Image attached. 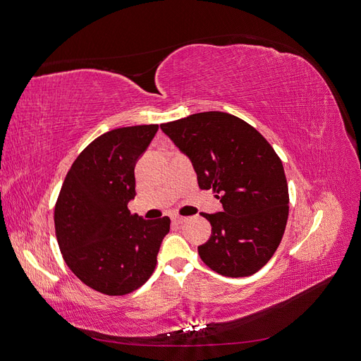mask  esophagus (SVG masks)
<instances>
[{
    "label": "esophagus",
    "instance_id": "obj_1",
    "mask_svg": "<svg viewBox=\"0 0 361 361\" xmlns=\"http://www.w3.org/2000/svg\"><path fill=\"white\" fill-rule=\"evenodd\" d=\"M171 220H173V223H174V224H183L185 221H187V218H185V216H180V215H174V216L171 218Z\"/></svg>",
    "mask_w": 361,
    "mask_h": 361
}]
</instances>
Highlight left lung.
Returning <instances> with one entry per match:
<instances>
[{
	"label": "left lung",
	"mask_w": 361,
	"mask_h": 361,
	"mask_svg": "<svg viewBox=\"0 0 361 361\" xmlns=\"http://www.w3.org/2000/svg\"><path fill=\"white\" fill-rule=\"evenodd\" d=\"M161 129L197 173L200 190H212L223 212L202 214L212 226L199 256L224 277L255 274L276 253L289 215L283 164L259 130L221 111L191 114Z\"/></svg>",
	"instance_id": "left-lung-1"
}]
</instances>
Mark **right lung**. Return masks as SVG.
<instances>
[{
	"label": "right lung",
	"mask_w": 361,
	"mask_h": 361,
	"mask_svg": "<svg viewBox=\"0 0 361 361\" xmlns=\"http://www.w3.org/2000/svg\"><path fill=\"white\" fill-rule=\"evenodd\" d=\"M158 125L117 128L94 138L78 155L61 185L54 224L61 256L89 288L118 297L152 276L170 218L143 220L130 214L135 162Z\"/></svg>",
	"instance_id": "add662e5"
}]
</instances>
